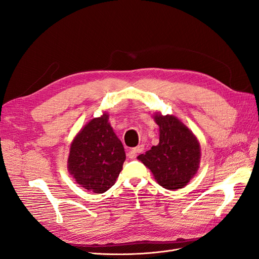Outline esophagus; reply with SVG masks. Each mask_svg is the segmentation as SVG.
<instances>
[{
  "label": "esophagus",
  "instance_id": "obj_1",
  "mask_svg": "<svg viewBox=\"0 0 259 259\" xmlns=\"http://www.w3.org/2000/svg\"><path fill=\"white\" fill-rule=\"evenodd\" d=\"M143 150H144V145H139V146H137V147H135V148H133L132 150L128 152V158H130V159L136 158L137 153H140Z\"/></svg>",
  "mask_w": 259,
  "mask_h": 259
}]
</instances>
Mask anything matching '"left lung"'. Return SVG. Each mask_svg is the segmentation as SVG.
Instances as JSON below:
<instances>
[{
  "mask_svg": "<svg viewBox=\"0 0 259 259\" xmlns=\"http://www.w3.org/2000/svg\"><path fill=\"white\" fill-rule=\"evenodd\" d=\"M160 140L137 158L150 168L159 185L169 190L183 188L195 175L200 163V145L192 132L173 115H154Z\"/></svg>",
  "mask_w": 259,
  "mask_h": 259,
  "instance_id": "obj_1",
  "label": "left lung"
}]
</instances>
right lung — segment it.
Listing matches in <instances>:
<instances>
[{
    "label": "right lung",
    "instance_id": "right-lung-1",
    "mask_svg": "<svg viewBox=\"0 0 259 259\" xmlns=\"http://www.w3.org/2000/svg\"><path fill=\"white\" fill-rule=\"evenodd\" d=\"M125 158L124 147L105 113L91 120L75 136L70 148L68 168L81 187L104 193L114 185Z\"/></svg>",
    "mask_w": 259,
    "mask_h": 259
}]
</instances>
